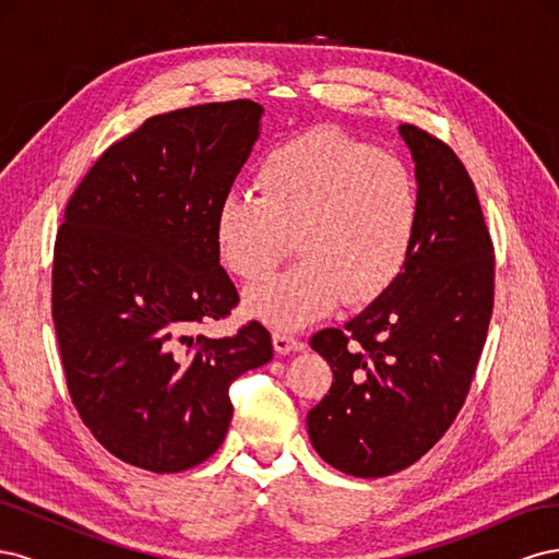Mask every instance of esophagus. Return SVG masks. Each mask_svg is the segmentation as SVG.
<instances>
[{
    "mask_svg": "<svg viewBox=\"0 0 559 559\" xmlns=\"http://www.w3.org/2000/svg\"><path fill=\"white\" fill-rule=\"evenodd\" d=\"M273 347H275L277 354H292V352H300V349H302V343L298 341L296 335H292V333L275 331V333H273Z\"/></svg>",
    "mask_w": 559,
    "mask_h": 559,
    "instance_id": "34e87169",
    "label": "esophagus"
}]
</instances>
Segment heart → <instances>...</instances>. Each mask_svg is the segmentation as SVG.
<instances>
[{
    "label": "heart",
    "mask_w": 559,
    "mask_h": 559,
    "mask_svg": "<svg viewBox=\"0 0 559 559\" xmlns=\"http://www.w3.org/2000/svg\"><path fill=\"white\" fill-rule=\"evenodd\" d=\"M259 193L228 191L214 216L222 263L247 282L273 270L296 242L300 261L245 294V310L298 329L337 300L378 298L408 261L421 216L413 170L347 134L317 128L273 146Z\"/></svg>",
    "instance_id": "heart-1"
}]
</instances>
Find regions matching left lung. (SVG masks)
<instances>
[{"mask_svg":"<svg viewBox=\"0 0 559 559\" xmlns=\"http://www.w3.org/2000/svg\"><path fill=\"white\" fill-rule=\"evenodd\" d=\"M415 163L421 216L399 277L343 329L312 335L333 370L308 413L317 454L357 478H382L427 454L462 411L495 306V247L454 151L399 126Z\"/></svg>","mask_w":559,"mask_h":559,"instance_id":"8db88e82","label":"left lung"}]
</instances>
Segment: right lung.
Returning a JSON list of instances; mask_svg holds the SVG:
<instances>
[{
    "mask_svg": "<svg viewBox=\"0 0 559 559\" xmlns=\"http://www.w3.org/2000/svg\"><path fill=\"white\" fill-rule=\"evenodd\" d=\"M251 99L151 116L111 144L64 207L53 321L72 403L114 456L154 473L198 466L224 443L235 378L273 359L259 321L224 319L238 289L218 263V202L259 140Z\"/></svg>",
    "mask_w": 559,
    "mask_h": 559,
    "instance_id": "obj_1",
    "label": "right lung"
}]
</instances>
